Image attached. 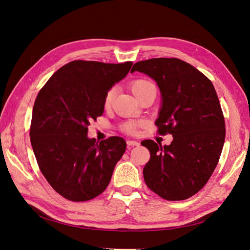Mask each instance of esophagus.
Masks as SVG:
<instances>
[{"label": "esophagus", "mask_w": 250, "mask_h": 250, "mask_svg": "<svg viewBox=\"0 0 250 250\" xmlns=\"http://www.w3.org/2000/svg\"><path fill=\"white\" fill-rule=\"evenodd\" d=\"M140 143L137 142V141H131V140H128L127 141V147L128 148H131V147H134V146H139Z\"/></svg>", "instance_id": "34e87169"}]
</instances>
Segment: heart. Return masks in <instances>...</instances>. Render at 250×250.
<instances>
[{"label": "heart", "instance_id": "b5f03b06", "mask_svg": "<svg viewBox=\"0 0 250 250\" xmlns=\"http://www.w3.org/2000/svg\"><path fill=\"white\" fill-rule=\"evenodd\" d=\"M151 86H153V84L150 81L145 80V79H138V80H134L131 83L130 89H131L132 94L135 97H138L140 94H142L144 92V90H146L147 88H149ZM113 95H115V89L112 88L106 94V96H105V99H104V106L105 107H108L109 105L111 104ZM138 126H139V124H137V123H132V122L126 123L123 126V130L126 131V132L133 133V132H135V130H137V127Z\"/></svg>", "mask_w": 250, "mask_h": 250}]
</instances>
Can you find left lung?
<instances>
[{"label": "left lung", "mask_w": 250, "mask_h": 250, "mask_svg": "<svg viewBox=\"0 0 250 250\" xmlns=\"http://www.w3.org/2000/svg\"><path fill=\"white\" fill-rule=\"evenodd\" d=\"M134 71L156 82L162 102L155 124L161 134L173 135L168 146L151 140L141 143L150 152L144 179L164 199H187L208 183L223 148L225 123L215 87L177 58L143 60L133 64Z\"/></svg>", "instance_id": "left-lung-1"}]
</instances>
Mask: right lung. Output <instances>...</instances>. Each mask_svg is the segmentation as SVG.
I'll use <instances>...</instances> for the list:
<instances>
[{
  "label": "right lung",
  "instance_id": "1",
  "mask_svg": "<svg viewBox=\"0 0 250 250\" xmlns=\"http://www.w3.org/2000/svg\"><path fill=\"white\" fill-rule=\"evenodd\" d=\"M132 65L74 60L52 75L36 97L30 141L37 164L54 190L72 201H86L107 188L126 142L87 137L92 120L102 116L108 90Z\"/></svg>",
  "mask_w": 250,
  "mask_h": 250
}]
</instances>
